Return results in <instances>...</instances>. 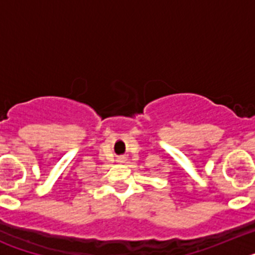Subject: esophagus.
Here are the masks:
<instances>
[{
    "mask_svg": "<svg viewBox=\"0 0 255 255\" xmlns=\"http://www.w3.org/2000/svg\"><path fill=\"white\" fill-rule=\"evenodd\" d=\"M119 161H120V162H121V161H123V158H119Z\"/></svg>",
    "mask_w": 255,
    "mask_h": 255,
    "instance_id": "34e87169",
    "label": "esophagus"
}]
</instances>
